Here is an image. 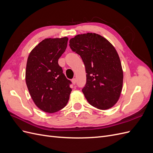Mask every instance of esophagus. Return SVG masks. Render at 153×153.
Masks as SVG:
<instances>
[{
  "label": "esophagus",
  "instance_id": "obj_1",
  "mask_svg": "<svg viewBox=\"0 0 153 153\" xmlns=\"http://www.w3.org/2000/svg\"><path fill=\"white\" fill-rule=\"evenodd\" d=\"M71 82H72V83H73V84L75 85V84H76V78H73V79L71 80Z\"/></svg>",
  "mask_w": 153,
  "mask_h": 153
}]
</instances>
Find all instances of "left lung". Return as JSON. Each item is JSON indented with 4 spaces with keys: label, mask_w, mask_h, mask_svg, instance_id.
Segmentation results:
<instances>
[{
    "label": "left lung",
    "mask_w": 153,
    "mask_h": 153,
    "mask_svg": "<svg viewBox=\"0 0 153 153\" xmlns=\"http://www.w3.org/2000/svg\"><path fill=\"white\" fill-rule=\"evenodd\" d=\"M69 47L80 55L85 67L87 82L82 92L88 102L107 110L121 96L123 71L114 46L100 34H78L69 40Z\"/></svg>",
    "instance_id": "left-lung-1"
}]
</instances>
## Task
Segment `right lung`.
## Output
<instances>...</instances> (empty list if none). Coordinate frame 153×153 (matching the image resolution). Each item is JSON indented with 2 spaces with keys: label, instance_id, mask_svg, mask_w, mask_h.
Listing matches in <instances>:
<instances>
[{
  "label": "right lung",
  "instance_id": "add662e5",
  "mask_svg": "<svg viewBox=\"0 0 153 153\" xmlns=\"http://www.w3.org/2000/svg\"><path fill=\"white\" fill-rule=\"evenodd\" d=\"M68 41L67 37L45 39L32 50L27 59L26 84L35 105L45 112L61 110L69 99L71 81L58 64Z\"/></svg>",
  "mask_w": 153,
  "mask_h": 153
}]
</instances>
